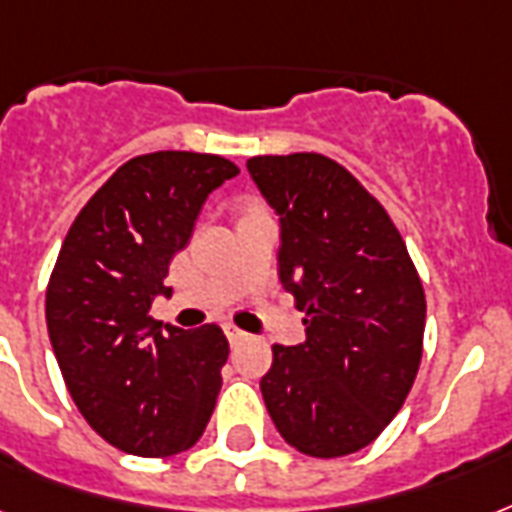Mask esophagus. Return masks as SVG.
Here are the masks:
<instances>
[{
    "mask_svg": "<svg viewBox=\"0 0 512 512\" xmlns=\"http://www.w3.org/2000/svg\"><path fill=\"white\" fill-rule=\"evenodd\" d=\"M225 335H228L230 343H239V341H244V338H247V333H244V330H239L236 325H225Z\"/></svg>",
    "mask_w": 512,
    "mask_h": 512,
    "instance_id": "obj_1",
    "label": "esophagus"
}]
</instances>
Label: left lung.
Listing matches in <instances>:
<instances>
[{
  "label": "left lung",
  "mask_w": 512,
  "mask_h": 512,
  "mask_svg": "<svg viewBox=\"0 0 512 512\" xmlns=\"http://www.w3.org/2000/svg\"><path fill=\"white\" fill-rule=\"evenodd\" d=\"M247 169L282 214L279 279L306 314V341L273 346L265 408L300 454H354L395 419L419 373V271L376 195L333 158L255 155Z\"/></svg>",
  "instance_id": "left-lung-1"
}]
</instances>
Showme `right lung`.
<instances>
[{"mask_svg":"<svg viewBox=\"0 0 512 512\" xmlns=\"http://www.w3.org/2000/svg\"><path fill=\"white\" fill-rule=\"evenodd\" d=\"M239 166L212 152L161 150L126 161L74 217L45 292L58 368L93 432L136 456H171L204 435L228 362L217 325L150 317L206 195Z\"/></svg>","mask_w":512,"mask_h":512,"instance_id":"add662e5","label":"right lung"}]
</instances>
